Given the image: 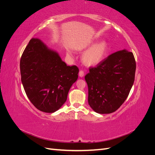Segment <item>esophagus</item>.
Returning a JSON list of instances; mask_svg holds the SVG:
<instances>
[{
	"label": "esophagus",
	"instance_id": "1",
	"mask_svg": "<svg viewBox=\"0 0 155 155\" xmlns=\"http://www.w3.org/2000/svg\"><path fill=\"white\" fill-rule=\"evenodd\" d=\"M84 74H85V72H84L83 70H80L79 72V76L80 77H83L84 76Z\"/></svg>",
	"mask_w": 155,
	"mask_h": 155
}]
</instances>
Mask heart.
<instances>
[{
  "mask_svg": "<svg viewBox=\"0 0 155 155\" xmlns=\"http://www.w3.org/2000/svg\"><path fill=\"white\" fill-rule=\"evenodd\" d=\"M108 50V45L105 41H102L93 46L84 54L83 61L88 66H94L100 63Z\"/></svg>",
  "mask_w": 155,
  "mask_h": 155,
  "instance_id": "obj_1",
  "label": "heart"
}]
</instances>
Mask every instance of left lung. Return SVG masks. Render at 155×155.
Returning <instances> with one entry per match:
<instances>
[{
	"label": "left lung",
	"instance_id": "obj_1",
	"mask_svg": "<svg viewBox=\"0 0 155 155\" xmlns=\"http://www.w3.org/2000/svg\"><path fill=\"white\" fill-rule=\"evenodd\" d=\"M135 71L134 55L125 50L112 54L96 67L89 68L85 77L89 105L100 114L118 110L129 96Z\"/></svg>",
	"mask_w": 155,
	"mask_h": 155
}]
</instances>
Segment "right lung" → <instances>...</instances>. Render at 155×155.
<instances>
[{"mask_svg": "<svg viewBox=\"0 0 155 155\" xmlns=\"http://www.w3.org/2000/svg\"><path fill=\"white\" fill-rule=\"evenodd\" d=\"M20 70L28 99L37 109L48 113L64 104L79 72L77 66H67L56 51L37 38H32L23 51Z\"/></svg>", "mask_w": 155, "mask_h": 155, "instance_id": "obj_1", "label": "right lung"}]
</instances>
